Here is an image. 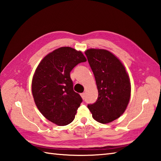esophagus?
<instances>
[{
	"label": "esophagus",
	"mask_w": 161,
	"mask_h": 161,
	"mask_svg": "<svg viewBox=\"0 0 161 161\" xmlns=\"http://www.w3.org/2000/svg\"><path fill=\"white\" fill-rule=\"evenodd\" d=\"M80 96H81V97L83 98V99H85V93H81L80 94Z\"/></svg>",
	"instance_id": "34e87169"
}]
</instances>
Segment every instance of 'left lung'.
Wrapping results in <instances>:
<instances>
[{"mask_svg": "<svg viewBox=\"0 0 161 161\" xmlns=\"http://www.w3.org/2000/svg\"><path fill=\"white\" fill-rule=\"evenodd\" d=\"M93 71L99 92L95 103L88 104L92 117L101 124L117 119L124 113L130 97V83L125 67L111 52L90 48L85 52Z\"/></svg>", "mask_w": 161, "mask_h": 161, "instance_id": "1", "label": "left lung"}]
</instances>
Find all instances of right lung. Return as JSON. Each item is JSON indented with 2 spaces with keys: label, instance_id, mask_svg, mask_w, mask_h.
Listing matches in <instances>:
<instances>
[{
  "label": "right lung",
  "instance_id": "add662e5",
  "mask_svg": "<svg viewBox=\"0 0 161 161\" xmlns=\"http://www.w3.org/2000/svg\"><path fill=\"white\" fill-rule=\"evenodd\" d=\"M85 61L81 51L61 47L46 55L36 69L32 96L38 110L50 122L59 126L73 122L83 99L74 91L70 72Z\"/></svg>",
  "mask_w": 161,
  "mask_h": 161
}]
</instances>
